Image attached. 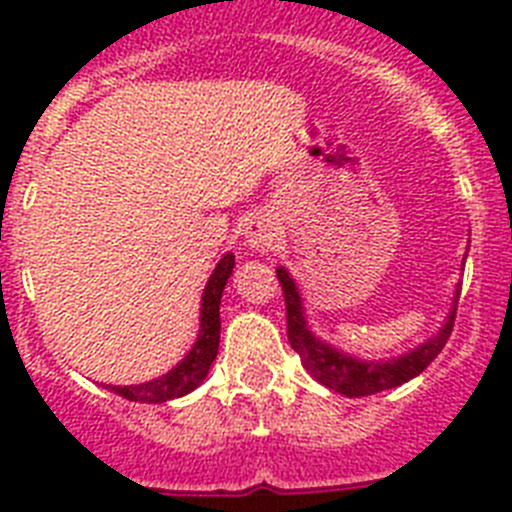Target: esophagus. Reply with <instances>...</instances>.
Returning a JSON list of instances; mask_svg holds the SVG:
<instances>
[{
	"instance_id": "obj_1",
	"label": "esophagus",
	"mask_w": 512,
	"mask_h": 512,
	"mask_svg": "<svg viewBox=\"0 0 512 512\" xmlns=\"http://www.w3.org/2000/svg\"><path fill=\"white\" fill-rule=\"evenodd\" d=\"M243 235H246L248 246L253 248V251H274L279 243V228L277 223L271 220V217L266 215H253L251 220L246 223V228H243Z\"/></svg>"
}]
</instances>
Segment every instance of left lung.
I'll return each instance as SVG.
<instances>
[{
	"mask_svg": "<svg viewBox=\"0 0 512 512\" xmlns=\"http://www.w3.org/2000/svg\"><path fill=\"white\" fill-rule=\"evenodd\" d=\"M277 277L279 284H282L284 302H287L289 346L300 354L302 366H305L312 377L318 379L320 384H325L328 390L341 392V395L346 397L374 395V392L392 390V387H400V384H405L408 379L418 377L425 366L431 364V361L441 354V348L449 341L461 292V287H456L454 307H451L449 318H446L443 328L438 330L436 336L428 338L425 343H420L418 348H413L410 354H402L397 356V359L387 361H361L354 359V356L341 354V351L330 346V343L312 336V330L307 328L305 323V310H302V297L300 292H297L295 279L289 277L284 266L277 269Z\"/></svg>",
	"mask_w": 512,
	"mask_h": 512,
	"instance_id": "1",
	"label": "left lung"
}]
</instances>
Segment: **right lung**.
<instances>
[{
  "label": "right lung",
  "mask_w": 512,
  "mask_h": 512,
  "mask_svg": "<svg viewBox=\"0 0 512 512\" xmlns=\"http://www.w3.org/2000/svg\"><path fill=\"white\" fill-rule=\"evenodd\" d=\"M233 266L235 256L233 253H225L220 264L210 274V279H207V287L202 292L200 336H197L194 346L189 348V354L169 374L151 379V382L125 384V387H112L110 384V390L115 395L151 405V402H166L189 395V392L197 390L205 382L212 361L217 356V346H220V297H223L225 284H228L230 274H233Z\"/></svg>",
  "instance_id": "add662e5"
}]
</instances>
